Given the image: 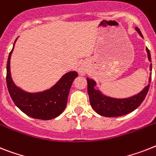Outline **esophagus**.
Segmentation results:
<instances>
[{"instance_id": "esophagus-1", "label": "esophagus", "mask_w": 156, "mask_h": 156, "mask_svg": "<svg viewBox=\"0 0 156 156\" xmlns=\"http://www.w3.org/2000/svg\"><path fill=\"white\" fill-rule=\"evenodd\" d=\"M79 72H80V73L81 75H83V74L85 73L86 69H84V68H83V67H81V68H80V69H79Z\"/></svg>"}]
</instances>
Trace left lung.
<instances>
[{"instance_id": "left-lung-1", "label": "left lung", "mask_w": 156, "mask_h": 156, "mask_svg": "<svg viewBox=\"0 0 156 156\" xmlns=\"http://www.w3.org/2000/svg\"><path fill=\"white\" fill-rule=\"evenodd\" d=\"M136 29L140 36L143 37L140 29L138 28ZM146 49L147 52L148 60L151 61V60L150 51L148 48ZM150 69L151 70V64L150 65ZM151 80V73L149 77L148 84L144 88L142 92H140L136 96L126 99H115L103 96L100 91L94 88V86L96 85V82L87 78V93L89 96L91 106L95 112L103 116L116 117L128 114L137 108L144 100L150 87Z\"/></svg>"}]
</instances>
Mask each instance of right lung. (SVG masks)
<instances>
[{
  "mask_svg": "<svg viewBox=\"0 0 156 156\" xmlns=\"http://www.w3.org/2000/svg\"><path fill=\"white\" fill-rule=\"evenodd\" d=\"M12 49L8 58L6 83L14 104L27 115L34 119L48 120L59 116L66 107L71 86L78 73L76 72L66 73L52 88L45 92L28 93L18 88L12 80L10 57Z\"/></svg>",
  "mask_w": 156,
  "mask_h": 156,
  "instance_id": "right-lung-1",
  "label": "right lung"
}]
</instances>
